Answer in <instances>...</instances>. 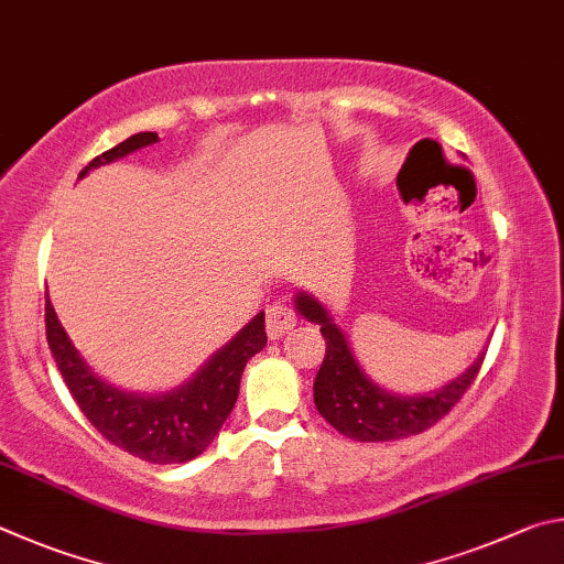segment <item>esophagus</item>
<instances>
[{"mask_svg":"<svg viewBox=\"0 0 564 564\" xmlns=\"http://www.w3.org/2000/svg\"><path fill=\"white\" fill-rule=\"evenodd\" d=\"M297 324V314H294L288 304H272L267 310V337L280 339L282 334H288Z\"/></svg>","mask_w":564,"mask_h":564,"instance_id":"1","label":"esophagus"}]
</instances>
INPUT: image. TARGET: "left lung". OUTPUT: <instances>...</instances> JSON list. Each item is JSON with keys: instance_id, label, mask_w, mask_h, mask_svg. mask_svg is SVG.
<instances>
[{"instance_id": "obj_1", "label": "left lung", "mask_w": 564, "mask_h": 564, "mask_svg": "<svg viewBox=\"0 0 564 564\" xmlns=\"http://www.w3.org/2000/svg\"><path fill=\"white\" fill-rule=\"evenodd\" d=\"M294 310L322 327L327 354L314 379V406L347 438L373 443L416 436L456 406L476 379L486 349L470 367L443 387L423 393H397L379 387L354 354L347 332L339 327L327 304L312 292L294 294Z\"/></svg>"}]
</instances>
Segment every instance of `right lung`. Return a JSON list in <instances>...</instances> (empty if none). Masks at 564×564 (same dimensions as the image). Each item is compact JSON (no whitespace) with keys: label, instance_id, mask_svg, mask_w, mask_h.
<instances>
[{"label":"right lung","instance_id":"obj_1","mask_svg":"<svg viewBox=\"0 0 564 564\" xmlns=\"http://www.w3.org/2000/svg\"><path fill=\"white\" fill-rule=\"evenodd\" d=\"M161 141L158 133L143 131L126 138L111 151L94 158L78 181L94 167L141 151L145 145ZM46 341L52 357L62 373L64 383L72 391L78 409L91 421V426L108 438L113 446L123 448L135 458L148 463H185L200 456L220 433L225 419L235 409L245 364L267 344L264 312H257L235 337L210 354V359L197 369L181 387L167 391L145 393L116 387L94 373L86 359L68 339L66 329L58 322L52 300L46 297Z\"/></svg>","mask_w":564,"mask_h":564}]
</instances>
